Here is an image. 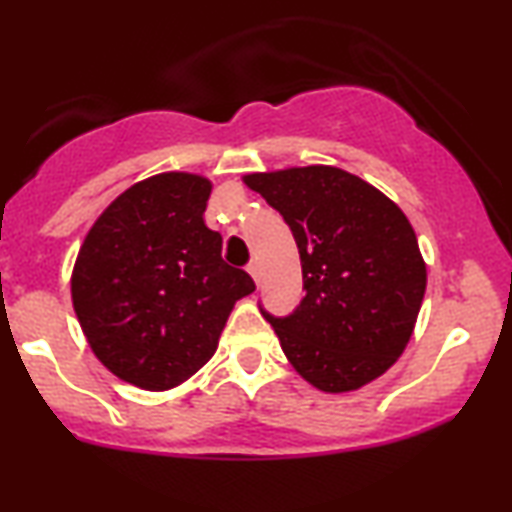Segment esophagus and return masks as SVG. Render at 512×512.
<instances>
[{"label":"esophagus","mask_w":512,"mask_h":512,"mask_svg":"<svg viewBox=\"0 0 512 512\" xmlns=\"http://www.w3.org/2000/svg\"><path fill=\"white\" fill-rule=\"evenodd\" d=\"M247 272L251 277H254L256 284H261V268H258V263H249L247 265Z\"/></svg>","instance_id":"1"}]
</instances>
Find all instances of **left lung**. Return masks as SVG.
<instances>
[{
  "mask_svg": "<svg viewBox=\"0 0 512 512\" xmlns=\"http://www.w3.org/2000/svg\"><path fill=\"white\" fill-rule=\"evenodd\" d=\"M289 223L303 289L275 328L293 370L326 394L366 387L398 361L415 331L426 263L408 216L373 184L333 165L242 177Z\"/></svg>",
  "mask_w": 512,
  "mask_h": 512,
  "instance_id": "left-lung-1",
  "label": "left lung"
}]
</instances>
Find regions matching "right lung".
Wrapping results in <instances>:
<instances>
[{
	"label": "right lung",
	"instance_id": "1",
	"mask_svg": "<svg viewBox=\"0 0 512 512\" xmlns=\"http://www.w3.org/2000/svg\"><path fill=\"white\" fill-rule=\"evenodd\" d=\"M212 181L160 172L123 191L83 240L72 305L90 349L132 387L167 391L212 359L235 303L256 289L221 258L205 216Z\"/></svg>",
	"mask_w": 512,
	"mask_h": 512
}]
</instances>
